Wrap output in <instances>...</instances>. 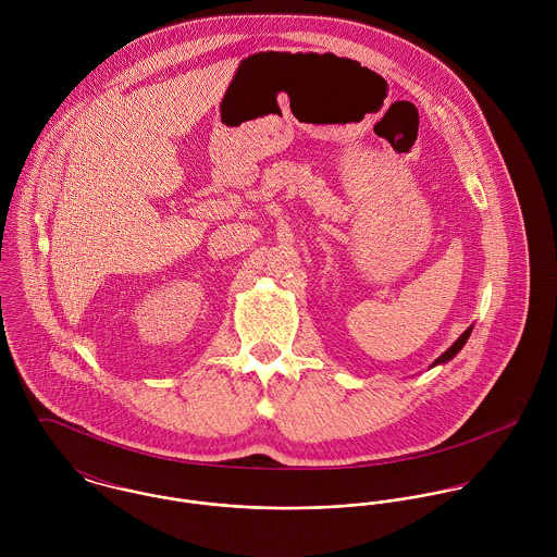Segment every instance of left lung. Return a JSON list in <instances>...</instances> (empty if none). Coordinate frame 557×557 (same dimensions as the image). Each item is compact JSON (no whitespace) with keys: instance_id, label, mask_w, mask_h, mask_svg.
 I'll return each instance as SVG.
<instances>
[{"instance_id":"left-lung-1","label":"left lung","mask_w":557,"mask_h":557,"mask_svg":"<svg viewBox=\"0 0 557 557\" xmlns=\"http://www.w3.org/2000/svg\"><path fill=\"white\" fill-rule=\"evenodd\" d=\"M470 334H472V325H470V327H468V330H466V332H463V334H461V336H459V338H457V341H455V343H453V345H450V347H448V349H446V351H444V354H442L433 364H431V367H435V364H444V362L453 360V358L463 349V345L468 343Z\"/></svg>"}]
</instances>
